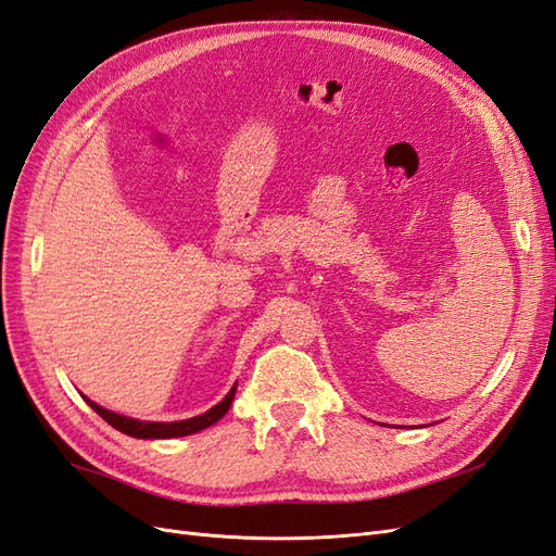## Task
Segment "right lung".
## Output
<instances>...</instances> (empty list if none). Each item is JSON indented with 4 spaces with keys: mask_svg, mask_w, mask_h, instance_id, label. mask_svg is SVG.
<instances>
[{
    "mask_svg": "<svg viewBox=\"0 0 556 556\" xmlns=\"http://www.w3.org/2000/svg\"><path fill=\"white\" fill-rule=\"evenodd\" d=\"M233 395H236V383L227 393V397H224L222 402H217L213 409H207L201 416L185 418V421H170V424H166V421H140V418H130V416L104 409V407H100L98 402L88 400L86 395H84V400L88 402V407H91L93 412H98L112 428L122 430L124 434H130V438H138V440H170V438H187V434L201 432V430L210 428L213 424H217L219 418L229 412L231 402H233Z\"/></svg>",
    "mask_w": 556,
    "mask_h": 556,
    "instance_id": "right-lung-1",
    "label": "right lung"
}]
</instances>
